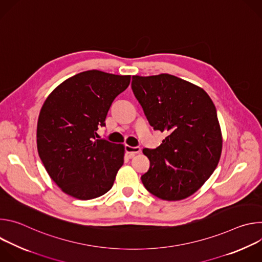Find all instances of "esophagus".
<instances>
[{"instance_id": "1", "label": "esophagus", "mask_w": 262, "mask_h": 262, "mask_svg": "<svg viewBox=\"0 0 262 262\" xmlns=\"http://www.w3.org/2000/svg\"><path fill=\"white\" fill-rule=\"evenodd\" d=\"M125 152L128 155L129 158H133L135 155L141 152V147H139V146L133 147L129 145H125Z\"/></svg>"}]
</instances>
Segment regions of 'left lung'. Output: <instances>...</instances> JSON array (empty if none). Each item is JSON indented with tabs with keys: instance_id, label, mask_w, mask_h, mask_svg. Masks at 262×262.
<instances>
[{
	"instance_id": "1",
	"label": "left lung",
	"mask_w": 262,
	"mask_h": 262,
	"mask_svg": "<svg viewBox=\"0 0 262 262\" xmlns=\"http://www.w3.org/2000/svg\"><path fill=\"white\" fill-rule=\"evenodd\" d=\"M132 89L149 124L168 134L156 149H143L150 161L141 176L144 186L167 201L190 197L221 158L222 134L212 100L202 88L167 73L134 76Z\"/></svg>"
}]
</instances>
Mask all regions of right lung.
Here are the masks:
<instances>
[{"label":"right lung","instance_id":"right-lung-1","mask_svg":"<svg viewBox=\"0 0 262 262\" xmlns=\"http://www.w3.org/2000/svg\"><path fill=\"white\" fill-rule=\"evenodd\" d=\"M130 76L99 70L76 74L45 101L37 123L39 158L59 188L77 199L102 196L113 186L123 164L124 147L96 139L114 99Z\"/></svg>","mask_w":262,"mask_h":262}]
</instances>
